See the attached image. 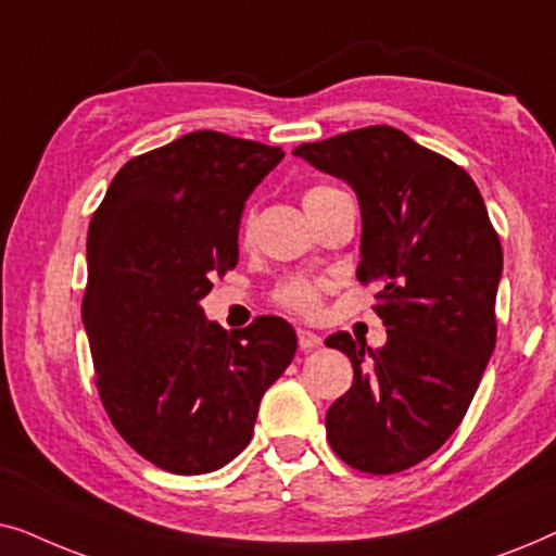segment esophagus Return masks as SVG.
<instances>
[{
  "instance_id": "34e87169",
  "label": "esophagus",
  "mask_w": 556,
  "mask_h": 556,
  "mask_svg": "<svg viewBox=\"0 0 556 556\" xmlns=\"http://www.w3.org/2000/svg\"><path fill=\"white\" fill-rule=\"evenodd\" d=\"M321 346V337L314 331H306V329H299V349L301 352H311V349Z\"/></svg>"
}]
</instances>
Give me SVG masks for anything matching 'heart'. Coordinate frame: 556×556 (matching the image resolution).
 <instances>
[{
	"label": "heart",
	"instance_id": "heart-1",
	"mask_svg": "<svg viewBox=\"0 0 556 556\" xmlns=\"http://www.w3.org/2000/svg\"><path fill=\"white\" fill-rule=\"evenodd\" d=\"M333 194H339V189H333L329 185L308 187L306 192H303V207H311V204L329 200V197H333ZM276 301L280 303V306L311 316V314H316L318 306H321V283H318V280L303 278V276L288 278L286 283L276 291Z\"/></svg>",
	"mask_w": 556,
	"mask_h": 556
}]
</instances>
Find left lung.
I'll list each match as a JSON object with an SVG mask.
<instances>
[{
	"mask_svg": "<svg viewBox=\"0 0 556 556\" xmlns=\"http://www.w3.org/2000/svg\"><path fill=\"white\" fill-rule=\"evenodd\" d=\"M295 156L344 179L362 210L356 278L377 283L387 344L326 339L354 382L326 413L333 453L387 476L438 451L458 428L496 346L504 253L466 169L392 126L301 143Z\"/></svg>",
	"mask_w": 556,
	"mask_h": 556,
	"instance_id": "obj_1",
	"label": "left lung"
}]
</instances>
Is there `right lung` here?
<instances>
[{
  "label": "right lung",
  "instance_id": "right-lung-1",
  "mask_svg": "<svg viewBox=\"0 0 556 556\" xmlns=\"http://www.w3.org/2000/svg\"><path fill=\"white\" fill-rule=\"evenodd\" d=\"M286 154L194 131L121 166L88 227L83 299L96 384L136 453L179 476L230 463L295 354L293 326L255 318L227 333L200 301L238 265L253 189Z\"/></svg>",
  "mask_w": 556,
  "mask_h": 556
}]
</instances>
